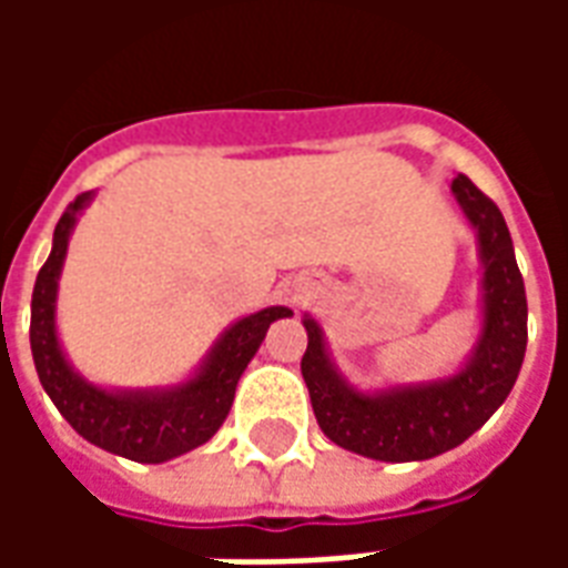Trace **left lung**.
<instances>
[{
	"label": "left lung",
	"instance_id": "left-lung-1",
	"mask_svg": "<svg viewBox=\"0 0 568 568\" xmlns=\"http://www.w3.org/2000/svg\"><path fill=\"white\" fill-rule=\"evenodd\" d=\"M453 194L477 227L484 261V334L475 358L456 377L386 395H362L332 368L320 325L304 320L307 349L301 374L316 423L344 450L383 463H414L453 450L499 410L520 374L526 353V288L508 224L499 206L468 175L453 179Z\"/></svg>",
	"mask_w": 568,
	"mask_h": 568
}]
</instances>
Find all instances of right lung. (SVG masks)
Instances as JSON below:
<instances>
[{
  "label": "right lung",
  "mask_w": 568,
  "mask_h": 568,
  "mask_svg": "<svg viewBox=\"0 0 568 568\" xmlns=\"http://www.w3.org/2000/svg\"><path fill=\"white\" fill-rule=\"evenodd\" d=\"M91 197V191H84L60 215L54 227V248L36 276L30 320L32 362L44 393L51 395L57 410L81 438L133 463H166L206 444L219 432L234 402L236 381L258 353L271 322L292 316V310L267 307L236 322L212 349L197 377H191L173 393H105L84 383L69 368L63 349L57 344L54 301L57 276L67 258L69 231Z\"/></svg>",
  "instance_id": "1"
}]
</instances>
